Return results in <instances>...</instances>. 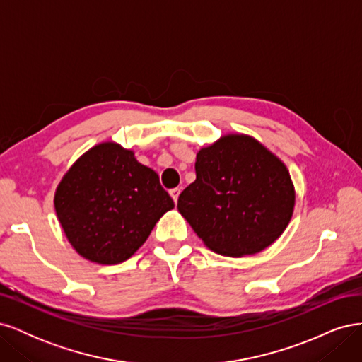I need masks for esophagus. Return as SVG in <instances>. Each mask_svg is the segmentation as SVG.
Wrapping results in <instances>:
<instances>
[{
	"label": "esophagus",
	"mask_w": 362,
	"mask_h": 362,
	"mask_svg": "<svg viewBox=\"0 0 362 362\" xmlns=\"http://www.w3.org/2000/svg\"><path fill=\"white\" fill-rule=\"evenodd\" d=\"M180 193H181V189H178V187H175V189L170 190V196H172V199H173L175 204H177V201H178Z\"/></svg>",
	"instance_id": "34e87169"
}]
</instances>
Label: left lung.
<instances>
[{"mask_svg":"<svg viewBox=\"0 0 362 362\" xmlns=\"http://www.w3.org/2000/svg\"><path fill=\"white\" fill-rule=\"evenodd\" d=\"M196 180L178 211L216 254L254 255L286 231L294 185L275 154L245 134H228L196 156Z\"/></svg>","mask_w":362,"mask_h":362,"instance_id":"obj_1","label":"left lung"}]
</instances>
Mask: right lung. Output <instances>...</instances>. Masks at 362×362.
I'll list each match as a JSON object with an SVG mask.
<instances>
[{
	"label": "right lung",
	"mask_w": 362,
	"mask_h": 362,
	"mask_svg": "<svg viewBox=\"0 0 362 362\" xmlns=\"http://www.w3.org/2000/svg\"><path fill=\"white\" fill-rule=\"evenodd\" d=\"M57 218L78 254L98 264L127 261L175 206L158 175L115 141L93 146L64 173Z\"/></svg>",
	"instance_id": "add662e5"
}]
</instances>
